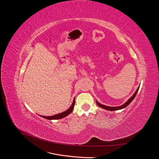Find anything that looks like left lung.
Segmentation results:
<instances>
[{
    "instance_id": "1",
    "label": "left lung",
    "mask_w": 159,
    "mask_h": 159,
    "mask_svg": "<svg viewBox=\"0 0 159 159\" xmlns=\"http://www.w3.org/2000/svg\"><path fill=\"white\" fill-rule=\"evenodd\" d=\"M139 89V87L137 88V89L136 90L135 92H134V93L132 97L130 98L127 102H126V103H125L123 105H121V106H118V107H109V106H106V105H102L101 104L99 103H98L97 101H96V103H97V105H98V106H99L100 107H102L104 109H106V110H108V111H116V110H119V109H123L125 107H126L127 106H128V105L131 103V102H132V101L134 99V98H135V96L137 93V91Z\"/></svg>"
}]
</instances>
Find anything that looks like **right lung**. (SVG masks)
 Masks as SVG:
<instances>
[{"mask_svg":"<svg viewBox=\"0 0 159 159\" xmlns=\"http://www.w3.org/2000/svg\"><path fill=\"white\" fill-rule=\"evenodd\" d=\"M74 105H75V98L73 101V103H72L71 105L70 106V107L68 109L66 110V111L64 112H62L61 113H59V114H57V115H53V116H42V115H40L41 117H42L43 118H45V119H49V120H52V119H61V118H64L66 116H67V115H68L70 113H71L72 111H73V109H74Z\"/></svg>","mask_w":159,"mask_h":159,"instance_id":"add662e5","label":"right lung"}]
</instances>
